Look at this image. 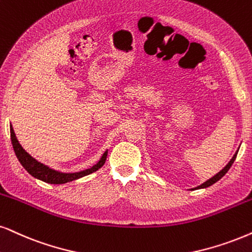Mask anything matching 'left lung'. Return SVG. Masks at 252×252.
Segmentation results:
<instances>
[{
    "mask_svg": "<svg viewBox=\"0 0 252 252\" xmlns=\"http://www.w3.org/2000/svg\"><path fill=\"white\" fill-rule=\"evenodd\" d=\"M238 150H240V148L237 149V151L235 152V155H234V156H232V158L230 159V160H229V163H228L227 165H225V166H224L223 168H222V170L220 171L219 173H216L215 176H213L212 178H209L208 180H206L205 183H202L201 185H199V186L194 187V189H190V190H192V189L194 190V189H206V187H209V186H212L213 184H215L216 181H219L220 179H221V178L223 177L224 174L227 173V172L229 171V168L231 167L232 163H234V161H235V159H236V156H237V152H238Z\"/></svg>",
    "mask_w": 252,
    "mask_h": 252,
    "instance_id": "obj_1",
    "label": "left lung"
}]
</instances>
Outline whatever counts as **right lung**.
Segmentation results:
<instances>
[{
	"instance_id": "obj_1",
	"label": "right lung",
	"mask_w": 252,
	"mask_h": 252,
	"mask_svg": "<svg viewBox=\"0 0 252 252\" xmlns=\"http://www.w3.org/2000/svg\"><path fill=\"white\" fill-rule=\"evenodd\" d=\"M10 136H11V144H12V148H14L15 155L16 157H17L18 161L22 164V166H23L33 178H36V179H39L47 184L62 185L66 183H71V181L78 180L82 177H86L88 176V174L94 173L95 171H97L98 168L103 166L108 155V149H107L106 151L103 152V155L101 156L100 160H98L96 164H94L93 166L79 172L66 173V172L57 171L55 168H51L50 166H47V165L38 161L37 159H34L31 155H29L28 152L22 148L20 142H18L11 124H10Z\"/></svg>"
}]
</instances>
